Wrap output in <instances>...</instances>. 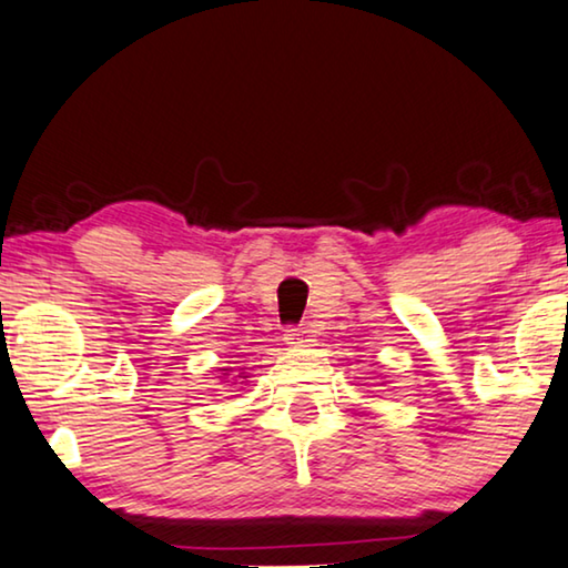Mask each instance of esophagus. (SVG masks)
<instances>
[{
  "instance_id": "esophagus-1",
  "label": "esophagus",
  "mask_w": 568,
  "mask_h": 568,
  "mask_svg": "<svg viewBox=\"0 0 568 568\" xmlns=\"http://www.w3.org/2000/svg\"><path fill=\"white\" fill-rule=\"evenodd\" d=\"M285 345H291V347H306L308 342H314L311 339V332L306 329V326H291V329L285 332Z\"/></svg>"
}]
</instances>
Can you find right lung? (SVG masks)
Masks as SVG:
<instances>
[{
	"label": "right lung",
	"instance_id": "1",
	"mask_svg": "<svg viewBox=\"0 0 568 568\" xmlns=\"http://www.w3.org/2000/svg\"><path fill=\"white\" fill-rule=\"evenodd\" d=\"M239 378H242V375H239Z\"/></svg>",
	"mask_w": 568,
	"mask_h": 568
}]
</instances>
